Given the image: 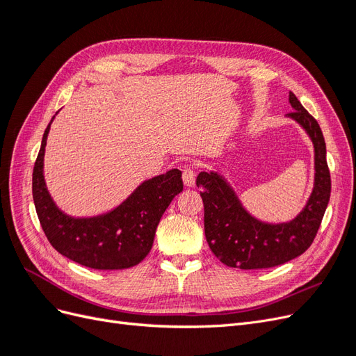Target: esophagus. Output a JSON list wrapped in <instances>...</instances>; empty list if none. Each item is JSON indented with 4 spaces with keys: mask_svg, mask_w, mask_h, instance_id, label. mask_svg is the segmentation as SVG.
I'll return each instance as SVG.
<instances>
[{
    "mask_svg": "<svg viewBox=\"0 0 356 356\" xmlns=\"http://www.w3.org/2000/svg\"><path fill=\"white\" fill-rule=\"evenodd\" d=\"M182 179L187 187H193L196 184V169L191 165H187L182 168Z\"/></svg>",
    "mask_w": 356,
    "mask_h": 356,
    "instance_id": "34e87169",
    "label": "esophagus"
}]
</instances>
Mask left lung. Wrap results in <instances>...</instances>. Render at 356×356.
<instances>
[{"mask_svg":"<svg viewBox=\"0 0 356 356\" xmlns=\"http://www.w3.org/2000/svg\"><path fill=\"white\" fill-rule=\"evenodd\" d=\"M294 111L286 115L305 129L315 147V187L297 217L282 224H266L248 213L238 196L217 172H200L204 207V236L215 257L229 267L267 268L284 264L303 254L314 242L328 207L331 178L327 165L325 139L318 122L289 92Z\"/></svg>","mask_w":356,"mask_h":356,"instance_id":"left-lung-1","label":"left lung"}]
</instances>
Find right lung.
<instances>
[{
    "label": "right lung",
    "mask_w": 356,
    "mask_h": 356,
    "mask_svg": "<svg viewBox=\"0 0 356 356\" xmlns=\"http://www.w3.org/2000/svg\"><path fill=\"white\" fill-rule=\"evenodd\" d=\"M53 118L42 135L32 172V197L46 238L63 257L96 270H118L139 264L152 250L161 215L184 187L181 170L172 169L143 182L108 213L93 218L68 217L53 203L42 177L44 147Z\"/></svg>",
    "instance_id": "right-lung-1"
}]
</instances>
